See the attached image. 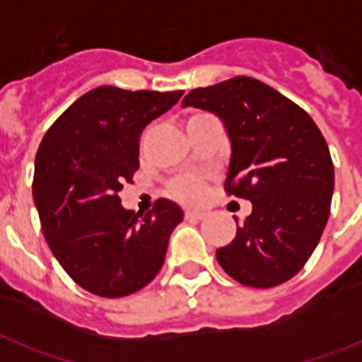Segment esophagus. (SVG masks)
I'll return each mask as SVG.
<instances>
[{
  "label": "esophagus",
  "instance_id": "obj_1",
  "mask_svg": "<svg viewBox=\"0 0 362 362\" xmlns=\"http://www.w3.org/2000/svg\"><path fill=\"white\" fill-rule=\"evenodd\" d=\"M186 218H191V221H200V218H204V214H202V211H186Z\"/></svg>",
  "mask_w": 362,
  "mask_h": 362
}]
</instances>
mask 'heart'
Segmentation results:
<instances>
[{
    "label": "heart",
    "instance_id": "obj_1",
    "mask_svg": "<svg viewBox=\"0 0 362 362\" xmlns=\"http://www.w3.org/2000/svg\"><path fill=\"white\" fill-rule=\"evenodd\" d=\"M195 115H191L189 119H193ZM171 195L182 202L195 204L206 197V182L200 176H182L171 184Z\"/></svg>",
    "mask_w": 362,
    "mask_h": 362
}]
</instances>
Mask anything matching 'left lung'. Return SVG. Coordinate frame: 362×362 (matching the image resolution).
I'll return each instance as SVG.
<instances>
[{
  "label": "left lung",
  "instance_id": "8db88e82",
  "mask_svg": "<svg viewBox=\"0 0 362 362\" xmlns=\"http://www.w3.org/2000/svg\"><path fill=\"white\" fill-rule=\"evenodd\" d=\"M184 106L223 119L232 144L224 191L252 214L217 261L235 281L269 289L296 276L326 228L335 186L329 148L296 103L252 77L191 90Z\"/></svg>",
  "mask_w": 362,
  "mask_h": 362
}]
</instances>
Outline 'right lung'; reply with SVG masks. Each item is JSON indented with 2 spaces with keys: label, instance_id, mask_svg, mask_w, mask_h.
Listing matches in <instances>:
<instances>
[{
  "label": "right lung",
  "instance_id": "add662e5",
  "mask_svg": "<svg viewBox=\"0 0 362 362\" xmlns=\"http://www.w3.org/2000/svg\"><path fill=\"white\" fill-rule=\"evenodd\" d=\"M99 86L84 93L42 138L33 199L44 238L69 278L88 293L121 298L144 289L165 259L184 214L160 199L138 218L119 191L139 167V136L182 97Z\"/></svg>",
  "mask_w": 362,
  "mask_h": 362
}]
</instances>
